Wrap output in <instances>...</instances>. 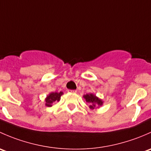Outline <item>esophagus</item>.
<instances>
[{
	"mask_svg": "<svg viewBox=\"0 0 151 151\" xmlns=\"http://www.w3.org/2000/svg\"><path fill=\"white\" fill-rule=\"evenodd\" d=\"M68 91L69 93H76V90H71V89H68Z\"/></svg>",
	"mask_w": 151,
	"mask_h": 151,
	"instance_id": "34e87169",
	"label": "esophagus"
}]
</instances>
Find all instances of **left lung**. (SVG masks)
I'll return each mask as SVG.
<instances>
[{
  "mask_svg": "<svg viewBox=\"0 0 151 151\" xmlns=\"http://www.w3.org/2000/svg\"><path fill=\"white\" fill-rule=\"evenodd\" d=\"M83 97L86 99V102H88L90 104L89 108H91V109H94L97 106L102 105V100L97 98L95 95H94L92 94H86V95L83 96Z\"/></svg>",
  "mask_w": 151,
  "mask_h": 151,
  "instance_id": "1",
  "label": "left lung"
}]
</instances>
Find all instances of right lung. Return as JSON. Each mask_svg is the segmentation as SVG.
<instances>
[{"instance_id":"1","label":"right lung","mask_w":151,"mask_h":151,"mask_svg":"<svg viewBox=\"0 0 151 151\" xmlns=\"http://www.w3.org/2000/svg\"><path fill=\"white\" fill-rule=\"evenodd\" d=\"M63 92H53L51 93L49 96H47L46 99V105L47 107H52V104L54 102H58L60 100V97L63 95Z\"/></svg>"}]
</instances>
